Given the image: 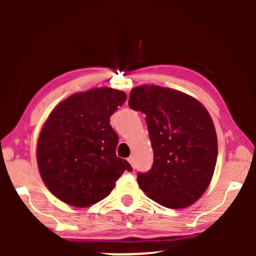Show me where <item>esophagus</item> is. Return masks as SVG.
<instances>
[{
  "mask_svg": "<svg viewBox=\"0 0 256 256\" xmlns=\"http://www.w3.org/2000/svg\"><path fill=\"white\" fill-rule=\"evenodd\" d=\"M128 162H130V165L134 168V166H136V164H134V156H130V158H128Z\"/></svg>",
  "mask_w": 256,
  "mask_h": 256,
  "instance_id": "obj_1",
  "label": "esophagus"
}]
</instances>
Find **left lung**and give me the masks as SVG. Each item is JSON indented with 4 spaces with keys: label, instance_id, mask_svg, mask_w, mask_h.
I'll list each match as a JSON object with an SVG mask.
<instances>
[{
    "label": "left lung",
    "instance_id": "left-lung-1",
    "mask_svg": "<svg viewBox=\"0 0 256 256\" xmlns=\"http://www.w3.org/2000/svg\"><path fill=\"white\" fill-rule=\"evenodd\" d=\"M128 106L146 114L154 162L138 173L140 189L167 208H184L204 195L212 180L218 140L210 113L196 98L158 85L131 90Z\"/></svg>",
    "mask_w": 256,
    "mask_h": 256
}]
</instances>
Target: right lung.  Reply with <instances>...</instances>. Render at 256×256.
<instances>
[{"instance_id":"obj_1","label":"right lung","mask_w":256,"mask_h":256,"mask_svg":"<svg viewBox=\"0 0 256 256\" xmlns=\"http://www.w3.org/2000/svg\"><path fill=\"white\" fill-rule=\"evenodd\" d=\"M126 101L124 91L96 88L60 102L37 142L40 177L52 195L74 207H89L110 195L132 167L116 156L119 137L110 116Z\"/></svg>"}]
</instances>
